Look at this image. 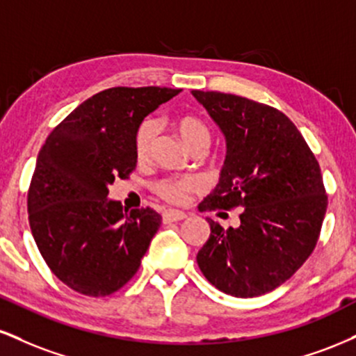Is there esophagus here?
Masks as SVG:
<instances>
[{"label": "esophagus", "instance_id": "obj_1", "mask_svg": "<svg viewBox=\"0 0 356 356\" xmlns=\"http://www.w3.org/2000/svg\"><path fill=\"white\" fill-rule=\"evenodd\" d=\"M186 218H187L186 212L175 211V209H169V211H165L164 214H162V219H164V222H177V220H182Z\"/></svg>", "mask_w": 356, "mask_h": 356}]
</instances>
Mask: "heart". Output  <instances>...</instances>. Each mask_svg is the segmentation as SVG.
Masks as SVG:
<instances>
[{"label": "heart", "instance_id": "heart-1", "mask_svg": "<svg viewBox=\"0 0 356 356\" xmlns=\"http://www.w3.org/2000/svg\"><path fill=\"white\" fill-rule=\"evenodd\" d=\"M159 132V124L154 118H147L138 127L136 134V154L138 159H145L149 154L150 145H152L155 136ZM177 132L181 136L182 142L194 150L195 147H207L211 142L209 129L204 125V122L195 117H182L177 120ZM161 197L165 201L174 204H184L189 197L191 192L201 189V182L194 177L186 179H169V181H162L155 187Z\"/></svg>", "mask_w": 356, "mask_h": 356}]
</instances>
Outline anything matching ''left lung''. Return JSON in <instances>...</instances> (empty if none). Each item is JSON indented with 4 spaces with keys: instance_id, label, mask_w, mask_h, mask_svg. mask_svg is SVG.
Returning <instances> with one entry per match:
<instances>
[{
    "instance_id": "1",
    "label": "left lung",
    "mask_w": 356,
    "mask_h": 356,
    "mask_svg": "<svg viewBox=\"0 0 356 356\" xmlns=\"http://www.w3.org/2000/svg\"><path fill=\"white\" fill-rule=\"evenodd\" d=\"M191 93L226 140L219 182L199 211L243 207L238 227L207 219L197 264L226 295L261 296L295 275L316 246L328 206L320 164L280 110L231 93Z\"/></svg>"
}]
</instances>
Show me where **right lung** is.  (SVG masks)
<instances>
[{
    "instance_id": "obj_1",
    "label": "right lung",
    "mask_w": 356,
    "mask_h": 356,
    "mask_svg": "<svg viewBox=\"0 0 356 356\" xmlns=\"http://www.w3.org/2000/svg\"><path fill=\"white\" fill-rule=\"evenodd\" d=\"M181 92L104 90L55 127L40 150L28 192L31 234L53 275L81 295L120 289L161 227L159 212H127L108 199V187L136 169V134L144 118Z\"/></svg>"
}]
</instances>
